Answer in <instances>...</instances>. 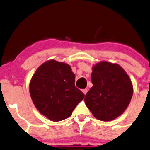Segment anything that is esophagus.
<instances>
[{
  "label": "esophagus",
  "mask_w": 150,
  "mask_h": 150,
  "mask_svg": "<svg viewBox=\"0 0 150 150\" xmlns=\"http://www.w3.org/2000/svg\"><path fill=\"white\" fill-rule=\"evenodd\" d=\"M87 92H88V89H83V93L85 94V95L87 93Z\"/></svg>",
  "instance_id": "esophagus-1"
}]
</instances>
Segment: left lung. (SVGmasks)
<instances>
[{
    "instance_id": "obj_1",
    "label": "left lung",
    "mask_w": 150,
    "mask_h": 150,
    "mask_svg": "<svg viewBox=\"0 0 150 150\" xmlns=\"http://www.w3.org/2000/svg\"><path fill=\"white\" fill-rule=\"evenodd\" d=\"M93 87L85 103L97 119L114 120L128 107L133 95V86L125 70L116 63L101 61L93 66Z\"/></svg>"
}]
</instances>
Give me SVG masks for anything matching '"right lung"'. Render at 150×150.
<instances>
[{
  "mask_svg": "<svg viewBox=\"0 0 150 150\" xmlns=\"http://www.w3.org/2000/svg\"><path fill=\"white\" fill-rule=\"evenodd\" d=\"M70 66L50 59L41 64L30 80L29 93L37 109L52 121L70 117L85 95L75 86Z\"/></svg>",
  "mask_w": 150,
  "mask_h": 150,
  "instance_id": "add662e5",
  "label": "right lung"
}]
</instances>
